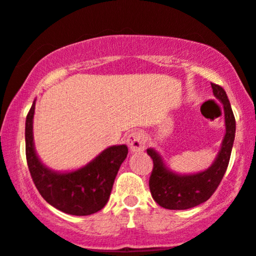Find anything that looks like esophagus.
Wrapping results in <instances>:
<instances>
[{"label":"esophagus","mask_w":256,"mask_h":256,"mask_svg":"<svg viewBox=\"0 0 256 256\" xmlns=\"http://www.w3.org/2000/svg\"><path fill=\"white\" fill-rule=\"evenodd\" d=\"M126 142H128V146L132 152H140L146 149V136L142 131H134L128 134V140Z\"/></svg>","instance_id":"34e87169"}]
</instances>
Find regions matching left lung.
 I'll return each instance as SVG.
<instances>
[{
	"instance_id": "left-lung-1",
	"label": "left lung",
	"mask_w": 256,
	"mask_h": 256,
	"mask_svg": "<svg viewBox=\"0 0 256 256\" xmlns=\"http://www.w3.org/2000/svg\"><path fill=\"white\" fill-rule=\"evenodd\" d=\"M214 98L223 104L226 134L216 158L208 169L193 174H178L166 166L162 156L152 148L146 150L154 168L149 187L154 200L168 210H187L205 202L217 190L229 164L236 132V122L229 98L220 86L211 83Z\"/></svg>"
}]
</instances>
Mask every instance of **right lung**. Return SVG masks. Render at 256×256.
<instances>
[{
  "label": "right lung",
  "instance_id": "right-lung-1",
  "mask_svg": "<svg viewBox=\"0 0 256 256\" xmlns=\"http://www.w3.org/2000/svg\"><path fill=\"white\" fill-rule=\"evenodd\" d=\"M36 100L26 118V158L36 190L48 204L64 214L88 216L100 211L108 202L114 178L128 156V146H112L81 168L57 172L40 161L33 140Z\"/></svg>",
  "mask_w": 256,
  "mask_h": 256
}]
</instances>
